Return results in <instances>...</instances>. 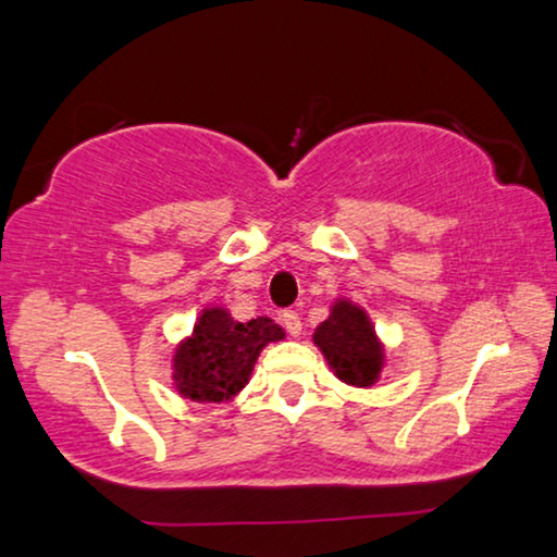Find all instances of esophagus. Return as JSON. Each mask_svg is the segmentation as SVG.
I'll return each mask as SVG.
<instances>
[{
    "mask_svg": "<svg viewBox=\"0 0 557 557\" xmlns=\"http://www.w3.org/2000/svg\"><path fill=\"white\" fill-rule=\"evenodd\" d=\"M282 325H285V331L293 335V338H297V335L302 333V320H300V315H297L295 310L282 312Z\"/></svg>",
    "mask_w": 557,
    "mask_h": 557,
    "instance_id": "esophagus-1",
    "label": "esophagus"
}]
</instances>
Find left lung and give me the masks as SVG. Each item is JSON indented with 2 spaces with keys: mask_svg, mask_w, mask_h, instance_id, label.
I'll use <instances>...</instances> for the list:
<instances>
[{
  "mask_svg": "<svg viewBox=\"0 0 557 557\" xmlns=\"http://www.w3.org/2000/svg\"><path fill=\"white\" fill-rule=\"evenodd\" d=\"M312 343L327 360L335 379L354 388H371L386 368V346L368 312L348 297H335L327 318L315 327Z\"/></svg>",
  "mask_w": 557,
  "mask_h": 557,
  "instance_id": "obj_1",
  "label": "left lung"
}]
</instances>
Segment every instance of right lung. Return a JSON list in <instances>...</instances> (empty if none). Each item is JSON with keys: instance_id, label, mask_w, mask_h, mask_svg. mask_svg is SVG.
<instances>
[{"instance_id": "obj_1", "label": "right lung", "mask_w": 557, "mask_h": 557, "mask_svg": "<svg viewBox=\"0 0 557 557\" xmlns=\"http://www.w3.org/2000/svg\"><path fill=\"white\" fill-rule=\"evenodd\" d=\"M280 341L285 331L275 320L260 315L239 323L222 305H207L171 356L174 388L197 404H230L252 379L262 350Z\"/></svg>"}]
</instances>
